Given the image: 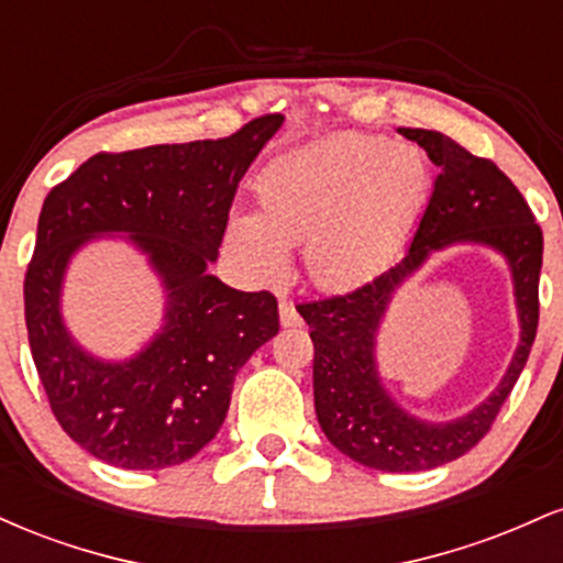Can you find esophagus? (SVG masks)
Segmentation results:
<instances>
[{
  "instance_id": "34e87169",
  "label": "esophagus",
  "mask_w": 563,
  "mask_h": 563,
  "mask_svg": "<svg viewBox=\"0 0 563 563\" xmlns=\"http://www.w3.org/2000/svg\"><path fill=\"white\" fill-rule=\"evenodd\" d=\"M280 322H283V328H296V325H301L299 312H296L294 303L286 301V299L280 301Z\"/></svg>"
}]
</instances>
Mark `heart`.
<instances>
[{
  "mask_svg": "<svg viewBox=\"0 0 563 563\" xmlns=\"http://www.w3.org/2000/svg\"><path fill=\"white\" fill-rule=\"evenodd\" d=\"M429 187V164L416 147L376 134H335L260 174V214H230L228 243L260 277L280 275L288 245H301L318 286H357L402 245Z\"/></svg>",
  "mask_w": 563,
  "mask_h": 563,
  "instance_id": "heart-1",
  "label": "heart"
}]
</instances>
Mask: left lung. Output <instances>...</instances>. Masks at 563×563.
I'll return each instance as SVG.
<instances>
[{"mask_svg":"<svg viewBox=\"0 0 563 563\" xmlns=\"http://www.w3.org/2000/svg\"><path fill=\"white\" fill-rule=\"evenodd\" d=\"M439 166L410 249L394 267L341 296L299 303L314 344V412L320 429L346 457L367 468L407 474L429 471L466 455L493 429L497 412L525 371L540 320L542 230L532 209L489 158L431 129H399ZM452 242H482L507 256L515 275L522 341L501 386L450 424L412 419L385 394L375 371V331L390 294L431 250Z\"/></svg>","mask_w":563,"mask_h":563,"instance_id":"8db88e82","label":"left lung"}]
</instances>
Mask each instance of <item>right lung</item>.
<instances>
[{
  "mask_svg": "<svg viewBox=\"0 0 563 563\" xmlns=\"http://www.w3.org/2000/svg\"><path fill=\"white\" fill-rule=\"evenodd\" d=\"M280 124L269 113L222 140L97 153L44 198L23 283L29 344L57 423L97 461L140 471L190 461L224 423L238 371L280 328L269 290L209 275L238 185ZM102 231H126L170 299L162 333L126 364L84 353L59 314L69 256Z\"/></svg>",
  "mask_w": 563,
  "mask_h": 563,
  "instance_id": "1",
  "label": "right lung"
}]
</instances>
